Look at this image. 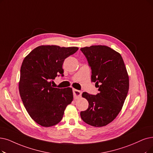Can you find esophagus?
I'll use <instances>...</instances> for the list:
<instances>
[{
    "label": "esophagus",
    "instance_id": "1",
    "mask_svg": "<svg viewBox=\"0 0 153 153\" xmlns=\"http://www.w3.org/2000/svg\"><path fill=\"white\" fill-rule=\"evenodd\" d=\"M73 95H74V97L76 98V99L81 97V95H82V91H81L78 90H75V89L73 90Z\"/></svg>",
    "mask_w": 153,
    "mask_h": 153
}]
</instances>
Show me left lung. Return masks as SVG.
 Wrapping results in <instances>:
<instances>
[{"label":"left lung","instance_id":"8db88e82","mask_svg":"<svg viewBox=\"0 0 153 153\" xmlns=\"http://www.w3.org/2000/svg\"><path fill=\"white\" fill-rule=\"evenodd\" d=\"M91 70V81L99 92H83L88 107L80 112L82 119L90 126L102 127L117 117L127 95L129 76L120 54L106 46H91L80 49Z\"/></svg>","mask_w":153,"mask_h":153}]
</instances>
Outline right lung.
<instances>
[{"label": "right lung", "instance_id": "1", "mask_svg": "<svg viewBox=\"0 0 153 153\" xmlns=\"http://www.w3.org/2000/svg\"><path fill=\"white\" fill-rule=\"evenodd\" d=\"M77 47L39 46L24 59L21 68L19 94L23 104L36 123L51 127L62 120L66 106L72 102L71 88H54L56 76H63L65 59Z\"/></svg>", "mask_w": 153, "mask_h": 153}]
</instances>
